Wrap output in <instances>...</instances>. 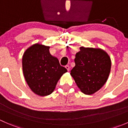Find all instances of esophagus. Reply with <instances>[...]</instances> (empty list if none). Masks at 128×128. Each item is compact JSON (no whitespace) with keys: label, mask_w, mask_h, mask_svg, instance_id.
Wrapping results in <instances>:
<instances>
[{"label":"esophagus","mask_w":128,"mask_h":128,"mask_svg":"<svg viewBox=\"0 0 128 128\" xmlns=\"http://www.w3.org/2000/svg\"><path fill=\"white\" fill-rule=\"evenodd\" d=\"M65 68H66V69H67V70H68V71H69V70H70V67H69V66H68V65L66 66H65Z\"/></svg>","instance_id":"1"}]
</instances>
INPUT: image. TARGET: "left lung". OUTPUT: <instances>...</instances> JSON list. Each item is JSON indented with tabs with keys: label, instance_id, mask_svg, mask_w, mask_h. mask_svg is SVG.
Returning a JSON list of instances; mask_svg holds the SVG:
<instances>
[{
	"label": "left lung",
	"instance_id": "8db88e82",
	"mask_svg": "<svg viewBox=\"0 0 128 128\" xmlns=\"http://www.w3.org/2000/svg\"><path fill=\"white\" fill-rule=\"evenodd\" d=\"M80 50L76 55V66L70 75L82 92L92 95L106 82L112 62L108 54L101 49L82 46Z\"/></svg>",
	"mask_w": 128,
	"mask_h": 128
}]
</instances>
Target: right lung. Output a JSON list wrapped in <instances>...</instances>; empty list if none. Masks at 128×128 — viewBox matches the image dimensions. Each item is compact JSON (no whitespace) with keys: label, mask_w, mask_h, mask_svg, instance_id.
Wrapping results in <instances>:
<instances>
[{"label":"right lung","mask_w":128,"mask_h":128,"mask_svg":"<svg viewBox=\"0 0 128 128\" xmlns=\"http://www.w3.org/2000/svg\"><path fill=\"white\" fill-rule=\"evenodd\" d=\"M50 47L35 44L24 52L22 58L24 77L31 90L40 96L50 95L58 80L68 70L49 51Z\"/></svg>","instance_id":"obj_1"}]
</instances>
